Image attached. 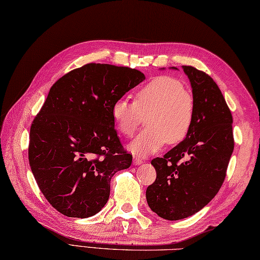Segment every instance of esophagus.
I'll use <instances>...</instances> for the list:
<instances>
[{"instance_id":"esophagus-1","label":"esophagus","mask_w":260,"mask_h":260,"mask_svg":"<svg viewBox=\"0 0 260 260\" xmlns=\"http://www.w3.org/2000/svg\"><path fill=\"white\" fill-rule=\"evenodd\" d=\"M134 162L136 164V165H141V164L144 162V160H142L141 158H139V157L135 156V157H134Z\"/></svg>"}]
</instances>
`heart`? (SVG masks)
Instances as JSON below:
<instances>
[{"instance_id":"1","label":"heart","mask_w":260,"mask_h":260,"mask_svg":"<svg viewBox=\"0 0 260 260\" xmlns=\"http://www.w3.org/2000/svg\"><path fill=\"white\" fill-rule=\"evenodd\" d=\"M147 115L146 129L131 142V151L150 155L166 144L177 145L189 134L194 122V98L178 79L155 77L135 93V101H116L112 119L121 135L131 137Z\"/></svg>"}]
</instances>
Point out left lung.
<instances>
[{
	"label": "left lung",
	"mask_w": 260,
	"mask_h": 260,
	"mask_svg": "<svg viewBox=\"0 0 260 260\" xmlns=\"http://www.w3.org/2000/svg\"><path fill=\"white\" fill-rule=\"evenodd\" d=\"M183 71L195 103L192 129L162 158L151 160L157 177L146 190L149 208L171 221L195 214L215 197L235 147L231 111L219 86L192 66H183Z\"/></svg>",
	"instance_id": "obj_1"
}]
</instances>
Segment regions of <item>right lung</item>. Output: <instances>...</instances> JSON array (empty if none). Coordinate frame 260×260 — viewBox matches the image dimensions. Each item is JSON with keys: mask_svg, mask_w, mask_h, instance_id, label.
<instances>
[{"mask_svg": "<svg viewBox=\"0 0 260 260\" xmlns=\"http://www.w3.org/2000/svg\"><path fill=\"white\" fill-rule=\"evenodd\" d=\"M145 81L140 71L87 63L51 86L30 129L29 162L40 190L61 214L85 219L103 209L113 175L132 155L114 129L112 107Z\"/></svg>", "mask_w": 260, "mask_h": 260, "instance_id": "1", "label": "right lung"}]
</instances>
